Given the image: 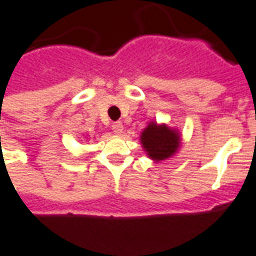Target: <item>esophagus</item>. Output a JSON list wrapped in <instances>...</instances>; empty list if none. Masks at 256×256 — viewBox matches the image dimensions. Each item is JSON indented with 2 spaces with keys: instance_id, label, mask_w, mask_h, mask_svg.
Instances as JSON below:
<instances>
[{
  "instance_id": "obj_1",
  "label": "esophagus",
  "mask_w": 256,
  "mask_h": 256,
  "mask_svg": "<svg viewBox=\"0 0 256 256\" xmlns=\"http://www.w3.org/2000/svg\"><path fill=\"white\" fill-rule=\"evenodd\" d=\"M112 130H113V132H114V134H117V135L122 134V130H124L122 122H121V121H117V122H114V124L112 126Z\"/></svg>"
}]
</instances>
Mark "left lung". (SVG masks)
Instances as JSON below:
<instances>
[{
	"mask_svg": "<svg viewBox=\"0 0 256 256\" xmlns=\"http://www.w3.org/2000/svg\"><path fill=\"white\" fill-rule=\"evenodd\" d=\"M142 144L150 158L161 161L176 152L180 146V138L176 130H169L166 126H156L151 122L142 134Z\"/></svg>",
	"mask_w": 256,
	"mask_h": 256,
	"instance_id": "left-lung-1",
	"label": "left lung"
}]
</instances>
